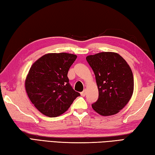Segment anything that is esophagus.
<instances>
[{
    "mask_svg": "<svg viewBox=\"0 0 155 155\" xmlns=\"http://www.w3.org/2000/svg\"><path fill=\"white\" fill-rule=\"evenodd\" d=\"M80 94H81V95H82V97H84V96L86 95V90H84V91H82V92L80 93Z\"/></svg>",
    "mask_w": 155,
    "mask_h": 155,
    "instance_id": "esophagus-1",
    "label": "esophagus"
}]
</instances>
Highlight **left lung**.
Segmentation results:
<instances>
[{
  "label": "left lung",
  "instance_id": "8db88e82",
  "mask_svg": "<svg viewBox=\"0 0 155 155\" xmlns=\"http://www.w3.org/2000/svg\"><path fill=\"white\" fill-rule=\"evenodd\" d=\"M94 72L99 97L92 108L102 116L118 113L130 101L134 78L127 62L115 52H101L86 58Z\"/></svg>",
  "mask_w": 155,
  "mask_h": 155
}]
</instances>
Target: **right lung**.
Returning <instances> with one entry per match:
<instances>
[{"instance_id":"obj_1","label":"right lung","mask_w":155,"mask_h":155,"mask_svg":"<svg viewBox=\"0 0 155 155\" xmlns=\"http://www.w3.org/2000/svg\"><path fill=\"white\" fill-rule=\"evenodd\" d=\"M77 55L51 53L31 65L25 79V90L33 104L43 115L55 117L64 113L79 93L68 83V71Z\"/></svg>"}]
</instances>
